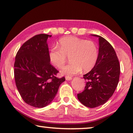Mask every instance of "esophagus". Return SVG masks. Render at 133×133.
Instances as JSON below:
<instances>
[{"instance_id": "1", "label": "esophagus", "mask_w": 133, "mask_h": 133, "mask_svg": "<svg viewBox=\"0 0 133 133\" xmlns=\"http://www.w3.org/2000/svg\"><path fill=\"white\" fill-rule=\"evenodd\" d=\"M65 79H66V81H71V80L72 79V77H70V76H66V77H65Z\"/></svg>"}]
</instances>
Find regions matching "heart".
<instances>
[{
	"label": "heart",
	"mask_w": 133,
	"mask_h": 133,
	"mask_svg": "<svg viewBox=\"0 0 133 133\" xmlns=\"http://www.w3.org/2000/svg\"><path fill=\"white\" fill-rule=\"evenodd\" d=\"M70 56L71 62L61 71L63 75L72 76L82 70L88 72L95 66L99 58V48L95 42L75 36H67L59 41V48L52 47L48 58L53 66L61 68Z\"/></svg>",
	"instance_id": "1"
}]
</instances>
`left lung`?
<instances>
[{
    "mask_svg": "<svg viewBox=\"0 0 133 133\" xmlns=\"http://www.w3.org/2000/svg\"><path fill=\"white\" fill-rule=\"evenodd\" d=\"M92 35L99 37V58L95 66L83 75L86 86L77 94L79 101L91 108L104 104L112 96L121 71L119 59L112 45L101 36Z\"/></svg>",
    "mask_w": 133,
    "mask_h": 133,
    "instance_id": "8db88e82",
    "label": "left lung"
}]
</instances>
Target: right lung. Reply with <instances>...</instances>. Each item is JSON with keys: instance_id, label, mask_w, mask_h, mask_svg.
Returning a JSON list of instances; mask_svg holds the SVG:
<instances>
[{"instance_id": "1", "label": "right lung", "mask_w": 133, "mask_h": 133, "mask_svg": "<svg viewBox=\"0 0 133 133\" xmlns=\"http://www.w3.org/2000/svg\"><path fill=\"white\" fill-rule=\"evenodd\" d=\"M50 37L45 34L34 36L22 45L15 58L16 87L23 101L36 108L50 104L65 81L64 77H56L59 71L49 61L47 39Z\"/></svg>"}]
</instances>
